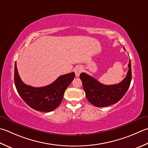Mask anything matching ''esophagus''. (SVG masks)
Listing matches in <instances>:
<instances>
[{
    "instance_id": "esophagus-1",
    "label": "esophagus",
    "mask_w": 148,
    "mask_h": 148,
    "mask_svg": "<svg viewBox=\"0 0 148 148\" xmlns=\"http://www.w3.org/2000/svg\"><path fill=\"white\" fill-rule=\"evenodd\" d=\"M82 71H83V69L82 68V66H77V67L75 68L74 72H75V74H76V76L77 77L79 76V75L81 73H82Z\"/></svg>"
}]
</instances>
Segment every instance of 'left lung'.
<instances>
[{
  "mask_svg": "<svg viewBox=\"0 0 148 148\" xmlns=\"http://www.w3.org/2000/svg\"><path fill=\"white\" fill-rule=\"evenodd\" d=\"M123 48L125 50L124 47ZM126 76L122 82L112 85H103L86 73H81L79 77L82 81L83 87L89 102L95 106L104 107L114 105L122 99L128 90L132 81L130 60Z\"/></svg>",
  "mask_w": 148,
  "mask_h": 148,
  "instance_id": "1",
  "label": "left lung"
}]
</instances>
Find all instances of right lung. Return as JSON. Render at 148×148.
<instances>
[{"label": "right lung", "mask_w": 148, "mask_h": 148, "mask_svg": "<svg viewBox=\"0 0 148 148\" xmlns=\"http://www.w3.org/2000/svg\"><path fill=\"white\" fill-rule=\"evenodd\" d=\"M74 77V72H71L62 75L49 85L33 87L22 82L18 75L16 62L14 65V80L17 92L28 106L40 112H52L58 107L62 103L65 90Z\"/></svg>", "instance_id": "right-lung-1"}]
</instances>
